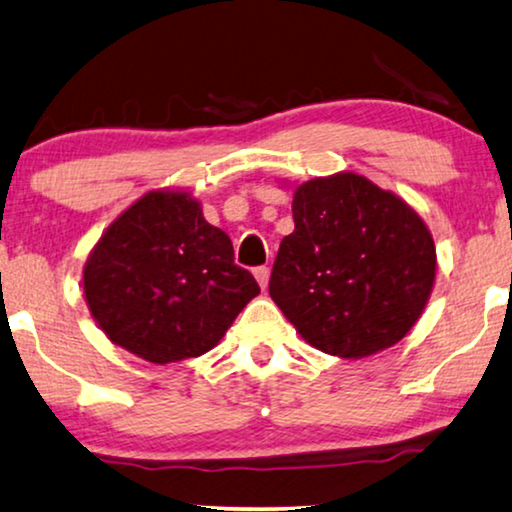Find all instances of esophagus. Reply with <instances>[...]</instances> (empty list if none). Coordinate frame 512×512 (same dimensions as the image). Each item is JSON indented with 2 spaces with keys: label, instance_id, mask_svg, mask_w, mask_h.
<instances>
[{
  "label": "esophagus",
  "instance_id": "1",
  "mask_svg": "<svg viewBox=\"0 0 512 512\" xmlns=\"http://www.w3.org/2000/svg\"><path fill=\"white\" fill-rule=\"evenodd\" d=\"M254 277H256V282H258V286H261L263 291L268 289V282H270V270L268 268H256L254 270Z\"/></svg>",
  "mask_w": 512,
  "mask_h": 512
}]
</instances>
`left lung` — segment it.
I'll use <instances>...</instances> for the list:
<instances>
[{
	"label": "left lung",
	"instance_id": "left-lung-1",
	"mask_svg": "<svg viewBox=\"0 0 512 512\" xmlns=\"http://www.w3.org/2000/svg\"><path fill=\"white\" fill-rule=\"evenodd\" d=\"M296 230L279 244L270 298L324 354L366 359L412 331L436 282L422 216L356 172L293 186Z\"/></svg>",
	"mask_w": 512,
	"mask_h": 512
}]
</instances>
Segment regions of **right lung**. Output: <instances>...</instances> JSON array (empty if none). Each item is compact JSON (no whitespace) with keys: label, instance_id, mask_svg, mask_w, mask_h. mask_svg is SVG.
Wrapping results in <instances>:
<instances>
[{"label":"right lung","instance_id":"add662e5","mask_svg":"<svg viewBox=\"0 0 512 512\" xmlns=\"http://www.w3.org/2000/svg\"><path fill=\"white\" fill-rule=\"evenodd\" d=\"M233 242L205 221L188 188H156L116 216L83 265V296L100 331L149 363L202 356L256 298Z\"/></svg>","mask_w":512,"mask_h":512}]
</instances>
